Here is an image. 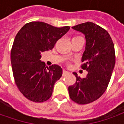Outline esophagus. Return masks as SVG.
Wrapping results in <instances>:
<instances>
[{
	"label": "esophagus",
	"instance_id": "34e87169",
	"mask_svg": "<svg viewBox=\"0 0 124 124\" xmlns=\"http://www.w3.org/2000/svg\"><path fill=\"white\" fill-rule=\"evenodd\" d=\"M69 73H70V72H69L68 71H67V70H63V75H64V76L66 75V74H68Z\"/></svg>",
	"mask_w": 124,
	"mask_h": 124
}]
</instances>
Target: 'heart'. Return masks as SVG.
Returning a JSON list of instances; mask_svg holds the SVG:
<instances>
[{
    "instance_id": "b5f03b06",
    "label": "heart",
    "mask_w": 124,
    "mask_h": 124,
    "mask_svg": "<svg viewBox=\"0 0 124 124\" xmlns=\"http://www.w3.org/2000/svg\"><path fill=\"white\" fill-rule=\"evenodd\" d=\"M75 38H81L80 36H75V37H74L72 39H75Z\"/></svg>"
}]
</instances>
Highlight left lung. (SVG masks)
<instances>
[{
  "label": "left lung",
  "mask_w": 124,
  "mask_h": 124,
  "mask_svg": "<svg viewBox=\"0 0 124 124\" xmlns=\"http://www.w3.org/2000/svg\"><path fill=\"white\" fill-rule=\"evenodd\" d=\"M85 36L86 47L82 57V68L86 78L73 72L76 82L68 87L70 98L79 104H87L98 99L106 91L115 66L114 43L106 30L91 22L72 27Z\"/></svg>",
  "instance_id": "left-lung-1"
}]
</instances>
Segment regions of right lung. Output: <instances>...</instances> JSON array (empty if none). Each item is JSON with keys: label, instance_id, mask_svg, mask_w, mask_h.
I'll return each instance as SVG.
<instances>
[{"label": "right lung", "instance_id": "add662e5", "mask_svg": "<svg viewBox=\"0 0 124 124\" xmlns=\"http://www.w3.org/2000/svg\"><path fill=\"white\" fill-rule=\"evenodd\" d=\"M69 29V26L56 28L43 22H31L16 36L10 54L12 72L18 88L28 100L43 102L51 97L62 69L58 65L46 68L41 61V54L53 48Z\"/></svg>", "mask_w": 124, "mask_h": 124}]
</instances>
